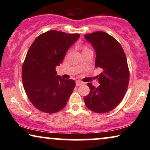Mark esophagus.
Listing matches in <instances>:
<instances>
[{
	"label": "esophagus",
	"mask_w": 150,
	"mask_h": 150,
	"mask_svg": "<svg viewBox=\"0 0 150 150\" xmlns=\"http://www.w3.org/2000/svg\"><path fill=\"white\" fill-rule=\"evenodd\" d=\"M83 82H81L80 81H77L76 82V86H80V85H83Z\"/></svg>",
	"instance_id": "1"
}]
</instances>
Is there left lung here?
<instances>
[{
    "label": "left lung",
    "instance_id": "1",
    "mask_svg": "<svg viewBox=\"0 0 150 150\" xmlns=\"http://www.w3.org/2000/svg\"><path fill=\"white\" fill-rule=\"evenodd\" d=\"M85 38L96 51V67L101 68L102 72L98 87L87 83L90 93L84 100L92 111L105 113L120 103L128 89L130 73L126 57L120 43L105 32H94Z\"/></svg>",
    "mask_w": 150,
    "mask_h": 150
}]
</instances>
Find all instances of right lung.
Returning a JSON list of instances; mask_svg holds the SVG:
<instances>
[{"mask_svg":"<svg viewBox=\"0 0 150 150\" xmlns=\"http://www.w3.org/2000/svg\"><path fill=\"white\" fill-rule=\"evenodd\" d=\"M80 35L49 30L37 38L28 49L22 69L24 91L35 107L55 113L66 105L76 83L57 75L56 67Z\"/></svg>","mask_w":150,"mask_h":150,"instance_id":"obj_1","label":"right lung"}]
</instances>
